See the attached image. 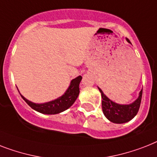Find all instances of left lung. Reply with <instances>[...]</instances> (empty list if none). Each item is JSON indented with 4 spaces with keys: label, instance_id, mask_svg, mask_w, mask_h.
<instances>
[{
    "label": "left lung",
    "instance_id": "1",
    "mask_svg": "<svg viewBox=\"0 0 157 157\" xmlns=\"http://www.w3.org/2000/svg\"><path fill=\"white\" fill-rule=\"evenodd\" d=\"M127 41L130 43L128 39ZM98 88L99 91L101 94V106H102V111L105 118L108 120L114 123H125L132 120V118L137 114L140 106L141 99H142L143 90L139 94L138 98L131 104H118L111 101L108 97L105 96L103 91Z\"/></svg>",
    "mask_w": 157,
    "mask_h": 157
}]
</instances>
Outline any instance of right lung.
Masks as SVG:
<instances>
[{"label":"right lung","instance_id":"right-lung-1","mask_svg":"<svg viewBox=\"0 0 157 157\" xmlns=\"http://www.w3.org/2000/svg\"><path fill=\"white\" fill-rule=\"evenodd\" d=\"M82 76H79L71 81L70 85L65 93L58 98L45 103H34L27 100L21 94V97L30 107L36 111L44 114H56L71 107L80 94V82Z\"/></svg>","mask_w":157,"mask_h":157}]
</instances>
